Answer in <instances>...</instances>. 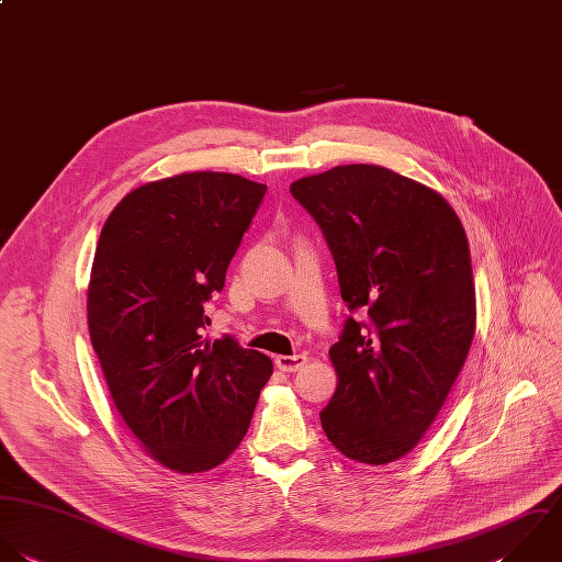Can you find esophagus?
<instances>
[{
	"label": "esophagus",
	"instance_id": "esophagus-1",
	"mask_svg": "<svg viewBox=\"0 0 562 562\" xmlns=\"http://www.w3.org/2000/svg\"><path fill=\"white\" fill-rule=\"evenodd\" d=\"M306 361H308L306 355H293V357L280 355V357H276V366L282 372H297V370H302L306 366Z\"/></svg>",
	"mask_w": 562,
	"mask_h": 562
}]
</instances>
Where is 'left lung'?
I'll use <instances>...</instances> for the list:
<instances>
[{
    "instance_id": "obj_1",
    "label": "left lung",
    "mask_w": 562,
    "mask_h": 562,
    "mask_svg": "<svg viewBox=\"0 0 562 562\" xmlns=\"http://www.w3.org/2000/svg\"><path fill=\"white\" fill-rule=\"evenodd\" d=\"M333 251L346 319L337 390L319 414L337 451L370 467L407 456L438 418L475 337L469 238L449 201L372 164L291 183Z\"/></svg>"
}]
</instances>
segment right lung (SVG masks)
<instances>
[{"label":"right lung","mask_w":562,"mask_h":562,"mask_svg":"<svg viewBox=\"0 0 562 562\" xmlns=\"http://www.w3.org/2000/svg\"><path fill=\"white\" fill-rule=\"evenodd\" d=\"M265 192L232 172H181L131 190L98 238L91 346L124 425L175 473L223 464L273 374L267 355L203 337V302L223 289Z\"/></svg>","instance_id":"add662e5"}]
</instances>
